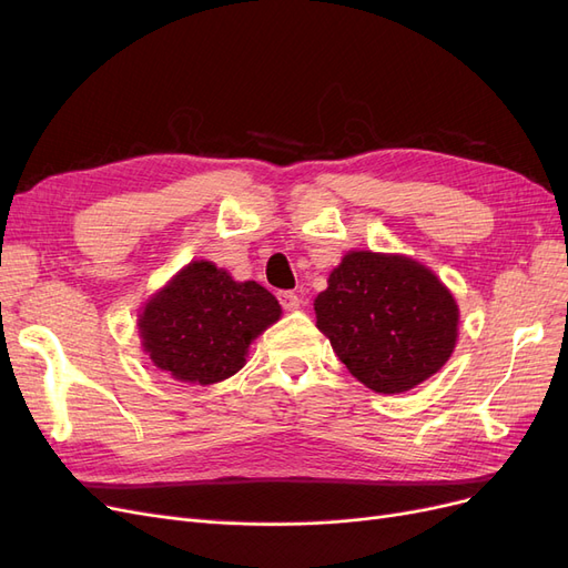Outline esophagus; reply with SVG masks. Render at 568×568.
<instances>
[{
    "mask_svg": "<svg viewBox=\"0 0 568 568\" xmlns=\"http://www.w3.org/2000/svg\"><path fill=\"white\" fill-rule=\"evenodd\" d=\"M280 303L284 311H298L301 298L294 294V291H280Z\"/></svg>",
    "mask_w": 568,
    "mask_h": 568,
    "instance_id": "1",
    "label": "esophagus"
}]
</instances>
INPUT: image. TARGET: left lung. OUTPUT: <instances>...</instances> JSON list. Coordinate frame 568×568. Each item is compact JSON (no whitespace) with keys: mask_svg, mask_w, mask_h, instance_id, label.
Segmentation results:
<instances>
[{"mask_svg":"<svg viewBox=\"0 0 568 568\" xmlns=\"http://www.w3.org/2000/svg\"><path fill=\"white\" fill-rule=\"evenodd\" d=\"M315 298L317 329L376 393H405L453 355L459 311L436 274L405 255L351 251Z\"/></svg>","mask_w":568,"mask_h":568,"instance_id":"obj_1","label":"left lung"}]
</instances>
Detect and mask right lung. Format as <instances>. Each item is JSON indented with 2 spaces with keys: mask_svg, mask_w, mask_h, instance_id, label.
<instances>
[{
  "mask_svg": "<svg viewBox=\"0 0 568 568\" xmlns=\"http://www.w3.org/2000/svg\"><path fill=\"white\" fill-rule=\"evenodd\" d=\"M280 315L265 286L234 282L227 270L194 261L144 305L140 336L159 369L209 386L242 369L251 341Z\"/></svg>",
  "mask_w": 568,
  "mask_h": 568,
  "instance_id": "right-lung-1",
  "label": "right lung"
}]
</instances>
